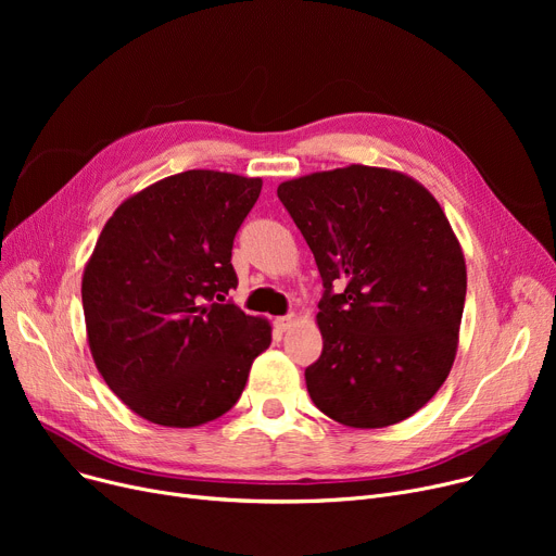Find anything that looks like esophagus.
<instances>
[{
  "mask_svg": "<svg viewBox=\"0 0 556 556\" xmlns=\"http://www.w3.org/2000/svg\"><path fill=\"white\" fill-rule=\"evenodd\" d=\"M295 313H288V315H281V317H277L275 319V327L279 329V331H288L290 327H293L295 325Z\"/></svg>",
  "mask_w": 556,
  "mask_h": 556,
  "instance_id": "1",
  "label": "esophagus"
}]
</instances>
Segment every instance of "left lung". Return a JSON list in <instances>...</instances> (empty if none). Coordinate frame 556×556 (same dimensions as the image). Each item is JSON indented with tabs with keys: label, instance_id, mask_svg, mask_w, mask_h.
<instances>
[{
	"label": "left lung",
	"instance_id": "obj_1",
	"mask_svg": "<svg viewBox=\"0 0 556 556\" xmlns=\"http://www.w3.org/2000/svg\"><path fill=\"white\" fill-rule=\"evenodd\" d=\"M277 195L327 288L323 356L306 367L317 410L349 428L413 417L451 374L466 298L440 202L410 175L365 164L302 175Z\"/></svg>",
	"mask_w": 556,
	"mask_h": 556
}]
</instances>
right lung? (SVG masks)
<instances>
[{
	"mask_svg": "<svg viewBox=\"0 0 556 556\" xmlns=\"http://www.w3.org/2000/svg\"><path fill=\"white\" fill-rule=\"evenodd\" d=\"M261 178L193 168L126 198L83 270L87 344L108 388L141 419L193 428L239 401L273 340L225 295L231 245Z\"/></svg>",
	"mask_w": 556,
	"mask_h": 556,
	"instance_id": "add662e5",
	"label": "right lung"
}]
</instances>
